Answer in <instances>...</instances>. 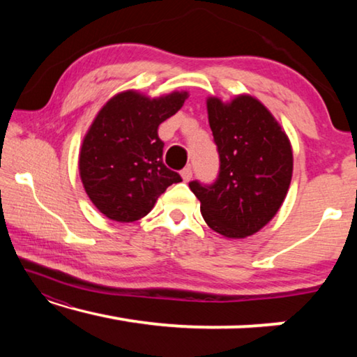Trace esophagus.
<instances>
[{
  "label": "esophagus",
  "instance_id": "1",
  "mask_svg": "<svg viewBox=\"0 0 357 357\" xmlns=\"http://www.w3.org/2000/svg\"><path fill=\"white\" fill-rule=\"evenodd\" d=\"M181 178H183L184 183H189L192 179V168L190 167H185L183 172H181Z\"/></svg>",
  "mask_w": 357,
  "mask_h": 357
}]
</instances>
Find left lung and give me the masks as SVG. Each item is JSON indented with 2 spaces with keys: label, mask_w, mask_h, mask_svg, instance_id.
<instances>
[{
  "label": "left lung",
  "mask_w": 357,
  "mask_h": 357,
  "mask_svg": "<svg viewBox=\"0 0 357 357\" xmlns=\"http://www.w3.org/2000/svg\"><path fill=\"white\" fill-rule=\"evenodd\" d=\"M208 119L220 155L213 185L189 184L211 229L244 239L274 219L291 184L293 148L274 114L250 94L206 99Z\"/></svg>",
  "instance_id": "left-lung-1"
}]
</instances>
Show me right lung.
I'll use <instances>...</instances> for the list:
<instances>
[{
  "instance_id": "add662e5",
  "label": "right lung",
  "mask_w": 357,
  "mask_h": 357,
  "mask_svg": "<svg viewBox=\"0 0 357 357\" xmlns=\"http://www.w3.org/2000/svg\"><path fill=\"white\" fill-rule=\"evenodd\" d=\"M187 98V91L149 98L126 89L96 114L83 137L78 172L89 200L110 220L142 219L168 185L181 181L162 162L164 142L157 129Z\"/></svg>"
}]
</instances>
